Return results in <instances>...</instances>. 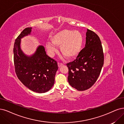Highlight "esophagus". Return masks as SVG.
Here are the masks:
<instances>
[{"mask_svg":"<svg viewBox=\"0 0 124 124\" xmlns=\"http://www.w3.org/2000/svg\"><path fill=\"white\" fill-rule=\"evenodd\" d=\"M63 65V64L62 63H59V62L58 63V66H59V67H61V66H62Z\"/></svg>","mask_w":124,"mask_h":124,"instance_id":"1","label":"esophagus"}]
</instances>
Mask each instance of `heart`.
Listing matches in <instances>:
<instances>
[{"label":"heart","mask_w":124,"mask_h":124,"mask_svg":"<svg viewBox=\"0 0 124 124\" xmlns=\"http://www.w3.org/2000/svg\"><path fill=\"white\" fill-rule=\"evenodd\" d=\"M50 42L46 47L50 54L56 51V46L60 45L61 53L68 58H74L80 52L83 43V36L80 31L68 29L60 31L50 37Z\"/></svg>","instance_id":"heart-1"}]
</instances>
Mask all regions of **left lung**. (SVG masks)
I'll use <instances>...</instances> for the list:
<instances>
[{"label":"left lung","mask_w":124,"mask_h":124,"mask_svg":"<svg viewBox=\"0 0 124 124\" xmlns=\"http://www.w3.org/2000/svg\"><path fill=\"white\" fill-rule=\"evenodd\" d=\"M85 47L76 60L67 64L68 81L79 91L90 88L97 81L104 64V54L99 37L88 29Z\"/></svg>","instance_id":"1"}]
</instances>
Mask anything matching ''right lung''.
Returning <instances> with one entry per match:
<instances>
[{
    "instance_id": "right-lung-1",
    "label": "right lung",
    "mask_w": 124,
    "mask_h": 124,
    "mask_svg": "<svg viewBox=\"0 0 124 124\" xmlns=\"http://www.w3.org/2000/svg\"><path fill=\"white\" fill-rule=\"evenodd\" d=\"M31 29H25L15 40L13 49L15 72L18 78L27 88L37 93H45L54 84L58 64L47 56L42 45H39L31 56L23 52L21 39L31 35Z\"/></svg>"
}]
</instances>
